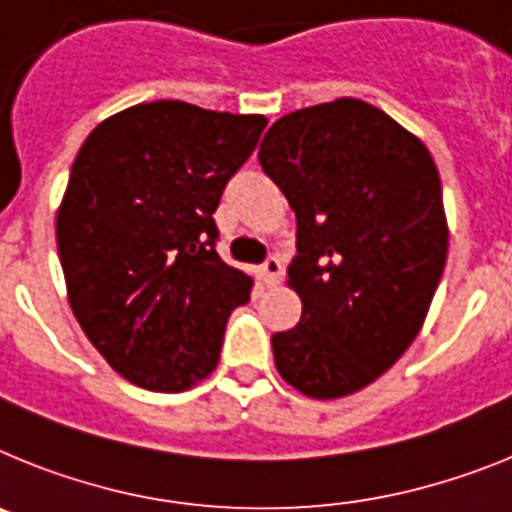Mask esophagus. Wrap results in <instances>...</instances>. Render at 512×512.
<instances>
[{"label": "esophagus", "instance_id": "34e87169", "mask_svg": "<svg viewBox=\"0 0 512 512\" xmlns=\"http://www.w3.org/2000/svg\"><path fill=\"white\" fill-rule=\"evenodd\" d=\"M261 274H264V282L266 284H277L279 279H282V274H284L282 261H279L277 256H271V259L266 261L264 266H261Z\"/></svg>", "mask_w": 512, "mask_h": 512}]
</instances>
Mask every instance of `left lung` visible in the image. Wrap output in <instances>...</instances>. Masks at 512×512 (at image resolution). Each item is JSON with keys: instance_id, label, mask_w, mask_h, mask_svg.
Here are the masks:
<instances>
[{"instance_id": "left-lung-1", "label": "left lung", "mask_w": 512, "mask_h": 512, "mask_svg": "<svg viewBox=\"0 0 512 512\" xmlns=\"http://www.w3.org/2000/svg\"><path fill=\"white\" fill-rule=\"evenodd\" d=\"M259 164L297 217L287 284L302 318L271 336L277 372L312 400L354 395L408 351L441 282L449 225L431 151L341 97L279 117Z\"/></svg>"}]
</instances>
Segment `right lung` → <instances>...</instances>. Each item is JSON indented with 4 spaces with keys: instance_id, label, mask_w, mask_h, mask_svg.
Wrapping results in <instances>:
<instances>
[{
    "instance_id": "add662e5",
    "label": "right lung",
    "mask_w": 512,
    "mask_h": 512,
    "mask_svg": "<svg viewBox=\"0 0 512 512\" xmlns=\"http://www.w3.org/2000/svg\"><path fill=\"white\" fill-rule=\"evenodd\" d=\"M264 115L158 99L99 122L56 215L69 305L120 377L184 392L210 377L253 279L215 251L212 212Z\"/></svg>"
}]
</instances>
